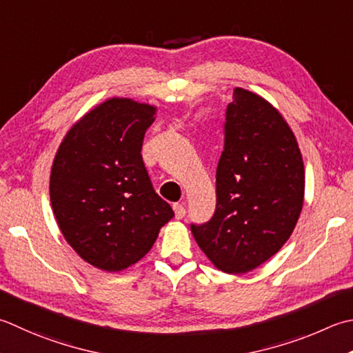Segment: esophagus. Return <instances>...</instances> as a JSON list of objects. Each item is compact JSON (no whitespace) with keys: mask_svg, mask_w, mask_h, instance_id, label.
<instances>
[{"mask_svg":"<svg viewBox=\"0 0 353 353\" xmlns=\"http://www.w3.org/2000/svg\"><path fill=\"white\" fill-rule=\"evenodd\" d=\"M172 210H174L176 219H183V217H185L186 211H185V208H183V205H181V203H174V205H172Z\"/></svg>","mask_w":353,"mask_h":353,"instance_id":"obj_1","label":"esophagus"}]
</instances>
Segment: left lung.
Returning a JSON list of instances; mask_svg holds the SVG:
<instances>
[{"instance_id":"obj_1","label":"left lung","mask_w":353,"mask_h":353,"mask_svg":"<svg viewBox=\"0 0 353 353\" xmlns=\"http://www.w3.org/2000/svg\"><path fill=\"white\" fill-rule=\"evenodd\" d=\"M216 194L212 219L191 225V232L211 263L231 275L277 254L305 202V165L292 128L271 102L241 87L226 108Z\"/></svg>"}]
</instances>
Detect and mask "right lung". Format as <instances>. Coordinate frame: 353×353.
<instances>
[{
    "label": "right lung",
    "mask_w": 353,
    "mask_h": 353,
    "mask_svg": "<svg viewBox=\"0 0 353 353\" xmlns=\"http://www.w3.org/2000/svg\"><path fill=\"white\" fill-rule=\"evenodd\" d=\"M157 107L113 96L79 117L54 154L50 202L72 250L88 265L119 272L139 261L174 217L142 161Z\"/></svg>",
    "instance_id": "1"
}]
</instances>
